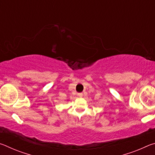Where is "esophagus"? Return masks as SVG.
<instances>
[{"instance_id": "1", "label": "esophagus", "mask_w": 155, "mask_h": 155, "mask_svg": "<svg viewBox=\"0 0 155 155\" xmlns=\"http://www.w3.org/2000/svg\"><path fill=\"white\" fill-rule=\"evenodd\" d=\"M78 96L79 97H82L83 96V93H78Z\"/></svg>"}]
</instances>
